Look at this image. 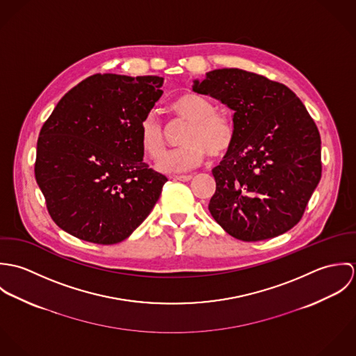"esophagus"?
Segmentation results:
<instances>
[{
	"mask_svg": "<svg viewBox=\"0 0 356 356\" xmlns=\"http://www.w3.org/2000/svg\"><path fill=\"white\" fill-rule=\"evenodd\" d=\"M193 178V175H175L174 177V179H177V181H184V182H188V181H191Z\"/></svg>",
	"mask_w": 356,
	"mask_h": 356,
	"instance_id": "esophagus-1",
	"label": "esophagus"
}]
</instances>
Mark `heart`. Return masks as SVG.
<instances>
[{"label": "heart", "mask_w": 356, "mask_h": 356, "mask_svg": "<svg viewBox=\"0 0 356 356\" xmlns=\"http://www.w3.org/2000/svg\"><path fill=\"white\" fill-rule=\"evenodd\" d=\"M171 111L182 120L189 122L184 144L186 147L164 153L156 168L165 174H179L191 171L203 164L207 154L222 156L234 141V127L229 118L213 112V105L202 96L185 93L171 104ZM140 141L147 156L159 157L165 148L164 129L156 115L144 118L140 127Z\"/></svg>", "instance_id": "heart-1"}]
</instances>
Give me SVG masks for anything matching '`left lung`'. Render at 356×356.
<instances>
[{
	"instance_id": "left-lung-1",
	"label": "left lung",
	"mask_w": 356,
	"mask_h": 356,
	"mask_svg": "<svg viewBox=\"0 0 356 356\" xmlns=\"http://www.w3.org/2000/svg\"><path fill=\"white\" fill-rule=\"evenodd\" d=\"M192 90L233 111V145L212 170V218L243 241L292 229L322 172L319 131L303 102L285 85L238 68L209 71Z\"/></svg>"
}]
</instances>
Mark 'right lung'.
<instances>
[{
	"label": "right lung",
	"instance_id": "obj_1",
	"mask_svg": "<svg viewBox=\"0 0 356 356\" xmlns=\"http://www.w3.org/2000/svg\"><path fill=\"white\" fill-rule=\"evenodd\" d=\"M163 82L97 74L57 102L41 129L34 171L60 229L109 245L151 213L167 178L144 163L140 127Z\"/></svg>",
	"mask_w": 356,
	"mask_h": 356
}]
</instances>
